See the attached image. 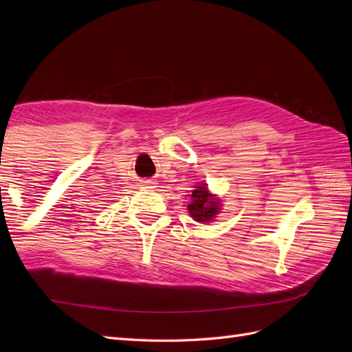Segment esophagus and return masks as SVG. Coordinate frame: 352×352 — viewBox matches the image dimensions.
Listing matches in <instances>:
<instances>
[{"label":"esophagus","mask_w":352,"mask_h":352,"mask_svg":"<svg viewBox=\"0 0 352 352\" xmlns=\"http://www.w3.org/2000/svg\"><path fill=\"white\" fill-rule=\"evenodd\" d=\"M144 184H146V186H149V188H154V182H144Z\"/></svg>","instance_id":"obj_1"}]
</instances>
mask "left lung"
I'll return each instance as SVG.
<instances>
[{
	"label": "left lung",
	"mask_w": 352,
	"mask_h": 352,
	"mask_svg": "<svg viewBox=\"0 0 352 352\" xmlns=\"http://www.w3.org/2000/svg\"><path fill=\"white\" fill-rule=\"evenodd\" d=\"M188 210L193 221L212 222L221 212V199L208 192L207 184H199L192 190Z\"/></svg>",
	"instance_id": "1"
}]
</instances>
